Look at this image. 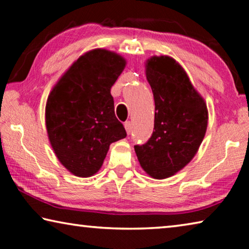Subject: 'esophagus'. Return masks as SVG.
Returning <instances> with one entry per match:
<instances>
[{"instance_id":"obj_1","label":"esophagus","mask_w":249,"mask_h":249,"mask_svg":"<svg viewBox=\"0 0 249 249\" xmlns=\"http://www.w3.org/2000/svg\"><path fill=\"white\" fill-rule=\"evenodd\" d=\"M132 122H129V121H127V122H125V124H124V127H125V129H126V133H127L128 135L132 133Z\"/></svg>"}]
</instances>
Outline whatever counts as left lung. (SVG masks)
Here are the masks:
<instances>
[{
	"label": "left lung",
	"instance_id": "8db88e82",
	"mask_svg": "<svg viewBox=\"0 0 249 249\" xmlns=\"http://www.w3.org/2000/svg\"><path fill=\"white\" fill-rule=\"evenodd\" d=\"M146 77L155 100L154 132L145 144L134 148L147 174L165 179L195 157L208 126V109L187 73L172 58H150Z\"/></svg>",
	"mask_w": 249,
	"mask_h": 249
}]
</instances>
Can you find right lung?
Wrapping results in <instances>:
<instances>
[{"label":"right lung","instance_id":"obj_1","mask_svg":"<svg viewBox=\"0 0 249 249\" xmlns=\"http://www.w3.org/2000/svg\"><path fill=\"white\" fill-rule=\"evenodd\" d=\"M125 60L115 53L94 49L80 57L48 96L46 127L62 165L78 177L101 168L112 142L126 137L116 119L111 88Z\"/></svg>","mask_w":249,"mask_h":249}]
</instances>
